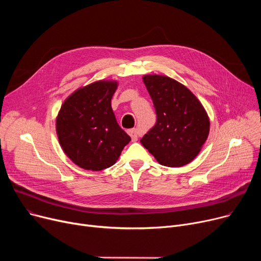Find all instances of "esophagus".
Segmentation results:
<instances>
[{"label":"esophagus","mask_w":261,"mask_h":261,"mask_svg":"<svg viewBox=\"0 0 261 261\" xmlns=\"http://www.w3.org/2000/svg\"><path fill=\"white\" fill-rule=\"evenodd\" d=\"M128 134L131 136V139H132V141L133 142H135V141H138V139H139V130L138 129H130L129 131H128Z\"/></svg>","instance_id":"obj_1"}]
</instances>
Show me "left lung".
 I'll list each match as a JSON object with an SVG mask.
<instances>
[{
    "mask_svg": "<svg viewBox=\"0 0 261 261\" xmlns=\"http://www.w3.org/2000/svg\"><path fill=\"white\" fill-rule=\"evenodd\" d=\"M144 84L153 101L156 122L141 140L163 166L181 167L193 161L210 133V118L185 86L162 75H146Z\"/></svg>",
    "mask_w": 261,
    "mask_h": 261,
    "instance_id": "1",
    "label": "left lung"
}]
</instances>
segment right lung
Segmentation results:
<instances>
[{"mask_svg": "<svg viewBox=\"0 0 261 261\" xmlns=\"http://www.w3.org/2000/svg\"><path fill=\"white\" fill-rule=\"evenodd\" d=\"M116 81L99 80L76 90L64 100L56 131L64 153L77 166L99 171L114 165L131 141L111 107Z\"/></svg>", "mask_w": 261, "mask_h": 261, "instance_id": "right-lung-1", "label": "right lung"}]
</instances>
